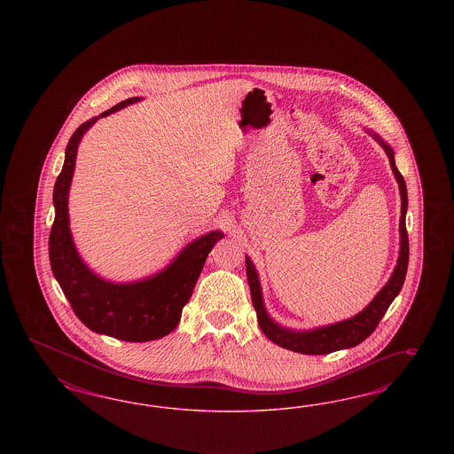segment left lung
<instances>
[{"label": "left lung", "instance_id": "8db88e82", "mask_svg": "<svg viewBox=\"0 0 454 454\" xmlns=\"http://www.w3.org/2000/svg\"><path fill=\"white\" fill-rule=\"evenodd\" d=\"M366 133H370L381 145V148L385 150L389 158L393 175L398 181L399 194H401L398 262H396V266L385 286L380 289L378 294L372 298V301L355 317L338 321V323H331L326 326H317L313 330H291V328H285L283 325L276 323L275 319L270 317V313L266 311L260 276H258V271L251 262V258L247 254L245 260H247V285L251 289V300H253V306L256 309L258 325L270 341H273L289 351L301 353V355H328L333 351L348 349V348L363 343L372 331L376 330L378 323L381 321V317H385L389 304L398 296L399 291L403 288L406 270H408V260H410V241H408V231H406V211H408L406 183L395 163L393 148L386 143L385 139H381L380 135L372 133L370 129H366Z\"/></svg>", "mask_w": 454, "mask_h": 454}]
</instances>
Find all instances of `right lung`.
<instances>
[{"mask_svg":"<svg viewBox=\"0 0 454 454\" xmlns=\"http://www.w3.org/2000/svg\"><path fill=\"white\" fill-rule=\"evenodd\" d=\"M137 101L141 98L124 99L111 110L84 121L69 137L65 165L53 190L55 223L50 234L51 270L74 315L98 334L131 343L160 340L178 326L181 311L192 298L209 251L224 238L220 230L198 236L161 271L128 283L105 279L82 262L69 230L68 213L69 188L78 146L84 133L99 118L110 116L111 113Z\"/></svg>","mask_w":454,"mask_h":454,"instance_id":"obj_1","label":"right lung"}]
</instances>
